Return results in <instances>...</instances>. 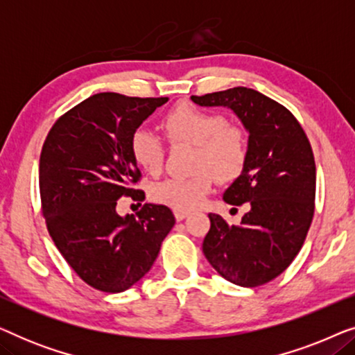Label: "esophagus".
<instances>
[{"instance_id":"esophagus-1","label":"esophagus","mask_w":355,"mask_h":355,"mask_svg":"<svg viewBox=\"0 0 355 355\" xmlns=\"http://www.w3.org/2000/svg\"><path fill=\"white\" fill-rule=\"evenodd\" d=\"M187 216H189V211H184V210H174V218H176L178 221L186 220Z\"/></svg>"}]
</instances>
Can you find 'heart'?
Here are the masks:
<instances>
[{"instance_id": "heart-1", "label": "heart", "mask_w": 355, "mask_h": 355, "mask_svg": "<svg viewBox=\"0 0 355 355\" xmlns=\"http://www.w3.org/2000/svg\"><path fill=\"white\" fill-rule=\"evenodd\" d=\"M163 129L173 144L196 145V174L189 178H168L153 184L150 196L155 202L174 210H193L211 192L215 178L232 181L245 166L249 145L239 128L226 123L220 113L181 105L163 119ZM130 152L139 166L158 174L164 163L163 140L148 128H139L130 139Z\"/></svg>"}]
</instances>
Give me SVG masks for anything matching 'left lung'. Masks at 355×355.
Here are the masks:
<instances>
[{
    "label": "left lung",
    "mask_w": 355,
    "mask_h": 355,
    "mask_svg": "<svg viewBox=\"0 0 355 355\" xmlns=\"http://www.w3.org/2000/svg\"><path fill=\"white\" fill-rule=\"evenodd\" d=\"M191 100L230 108L249 132L245 166L223 200L236 207L247 202L250 210L239 226L210 213L203 254L231 283H268L299 254L313 218L317 169L307 135L288 108L254 89L234 87Z\"/></svg>",
    "instance_id": "1"
}]
</instances>
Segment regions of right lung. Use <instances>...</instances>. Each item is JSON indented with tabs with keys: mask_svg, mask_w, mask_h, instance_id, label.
<instances>
[{
	"mask_svg": "<svg viewBox=\"0 0 355 355\" xmlns=\"http://www.w3.org/2000/svg\"><path fill=\"white\" fill-rule=\"evenodd\" d=\"M168 101L113 92L92 95L62 114L40 155L42 210L53 242L92 288L123 293L144 278L173 230L168 207L145 203L121 216L118 198H140L130 139Z\"/></svg>",
	"mask_w": 355,
	"mask_h": 355,
	"instance_id": "right-lung-1",
	"label": "right lung"
}]
</instances>
